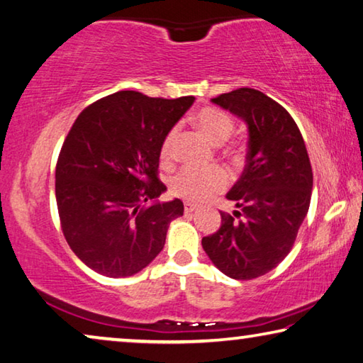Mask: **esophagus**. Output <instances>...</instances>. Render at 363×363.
I'll use <instances>...</instances> for the list:
<instances>
[{
    "label": "esophagus",
    "mask_w": 363,
    "mask_h": 363,
    "mask_svg": "<svg viewBox=\"0 0 363 363\" xmlns=\"http://www.w3.org/2000/svg\"><path fill=\"white\" fill-rule=\"evenodd\" d=\"M183 208H185V213L189 215V213H193V212L198 211V206L193 204V202H185V204H183Z\"/></svg>",
    "instance_id": "obj_1"
}]
</instances>
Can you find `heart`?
<instances>
[{
  "label": "heart",
  "instance_id": "heart-1",
  "mask_svg": "<svg viewBox=\"0 0 363 363\" xmlns=\"http://www.w3.org/2000/svg\"><path fill=\"white\" fill-rule=\"evenodd\" d=\"M196 124L206 135L215 143H223L231 137L234 130V121L230 114L217 110V108H204L194 116ZM178 137V127L174 125L162 138L159 157L164 165H170L175 157V143ZM228 185L226 172L212 165L206 169L183 167L170 178V193L185 201H204L208 196L220 193Z\"/></svg>",
  "mask_w": 363,
  "mask_h": 363
}]
</instances>
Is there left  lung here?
<instances>
[{"label": "left lung", "instance_id": "left-lung-1", "mask_svg": "<svg viewBox=\"0 0 363 363\" xmlns=\"http://www.w3.org/2000/svg\"><path fill=\"white\" fill-rule=\"evenodd\" d=\"M249 125L247 164L226 198L221 226L202 238L212 263L231 279L250 281L289 255L309 211L313 167L294 118L268 95L240 87L212 99Z\"/></svg>", "mask_w": 363, "mask_h": 363}]
</instances>
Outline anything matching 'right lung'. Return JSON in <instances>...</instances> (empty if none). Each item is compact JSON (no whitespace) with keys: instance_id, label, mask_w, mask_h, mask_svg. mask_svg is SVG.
I'll list each match as a JSON object with an SVG mask.
<instances>
[{"instance_id":"right-lung-1","label":"right lung","mask_w":363,"mask_h":363,"mask_svg":"<svg viewBox=\"0 0 363 363\" xmlns=\"http://www.w3.org/2000/svg\"><path fill=\"white\" fill-rule=\"evenodd\" d=\"M193 101L119 91L84 108L69 129L55 165L57 208L69 249L99 274H137L183 215L180 199L146 202L167 189L159 148Z\"/></svg>"}]
</instances>
